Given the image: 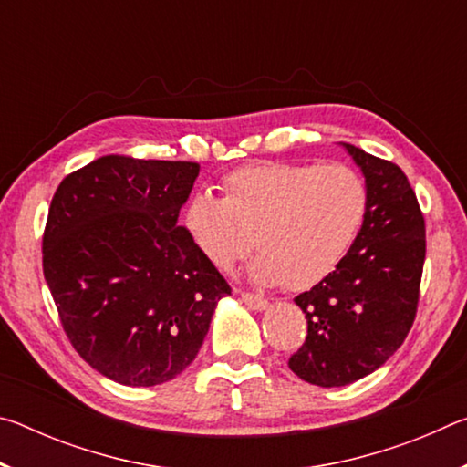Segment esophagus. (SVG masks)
Listing matches in <instances>:
<instances>
[{
	"instance_id": "34e87169",
	"label": "esophagus",
	"mask_w": 467,
	"mask_h": 467,
	"mask_svg": "<svg viewBox=\"0 0 467 467\" xmlns=\"http://www.w3.org/2000/svg\"><path fill=\"white\" fill-rule=\"evenodd\" d=\"M241 298H243V303L247 305L249 309H253V311H264V309H267V300H265L264 296L251 295V292H241Z\"/></svg>"
}]
</instances>
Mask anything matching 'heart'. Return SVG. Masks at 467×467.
Wrapping results in <instances>:
<instances>
[{"instance_id":"b5f03b06","label":"heart","mask_w":467,"mask_h":467,"mask_svg":"<svg viewBox=\"0 0 467 467\" xmlns=\"http://www.w3.org/2000/svg\"><path fill=\"white\" fill-rule=\"evenodd\" d=\"M223 193L189 200L183 223L195 247L228 272L255 243L262 255L249 267L251 280L288 290L313 288L334 274L368 212L365 179L342 162H251L228 172Z\"/></svg>"}]
</instances>
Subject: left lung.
Masks as SVG:
<instances>
[{
  "label": "left lung",
  "instance_id": "obj_1",
  "mask_svg": "<svg viewBox=\"0 0 467 467\" xmlns=\"http://www.w3.org/2000/svg\"><path fill=\"white\" fill-rule=\"evenodd\" d=\"M365 175L368 212L337 270L295 298L306 339L288 367L303 381L344 387L404 344L416 317L426 255L424 218L398 164L342 144Z\"/></svg>",
  "mask_w": 467,
  "mask_h": 467
}]
</instances>
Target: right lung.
<instances>
[{"label":"right lung","instance_id":"add662e5","mask_svg":"<svg viewBox=\"0 0 467 467\" xmlns=\"http://www.w3.org/2000/svg\"><path fill=\"white\" fill-rule=\"evenodd\" d=\"M200 164L100 156L61 181L43 274L76 352L110 381L167 383L192 365L231 286L179 210Z\"/></svg>","mask_w":467,"mask_h":467}]
</instances>
